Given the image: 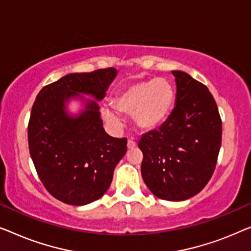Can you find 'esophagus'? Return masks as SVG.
<instances>
[{
    "label": "esophagus",
    "mask_w": 251,
    "mask_h": 251,
    "mask_svg": "<svg viewBox=\"0 0 251 251\" xmlns=\"http://www.w3.org/2000/svg\"><path fill=\"white\" fill-rule=\"evenodd\" d=\"M135 147H136L135 141H134L133 139H129L128 142H127V148H128V149H134Z\"/></svg>",
    "instance_id": "obj_1"
}]
</instances>
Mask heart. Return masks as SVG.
Here are the masks:
<instances>
[{"label": "heart", "mask_w": 251, "mask_h": 251, "mask_svg": "<svg viewBox=\"0 0 251 251\" xmlns=\"http://www.w3.org/2000/svg\"><path fill=\"white\" fill-rule=\"evenodd\" d=\"M175 103V89L166 78H150L128 84L114 98V105L119 112L132 115L137 128L143 132L157 129L171 115ZM105 121L119 124L114 110L103 109Z\"/></svg>", "instance_id": "1"}]
</instances>
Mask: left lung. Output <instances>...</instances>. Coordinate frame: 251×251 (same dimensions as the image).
Segmentation results:
<instances>
[{
  "label": "left lung",
  "mask_w": 251,
  "mask_h": 251,
  "mask_svg": "<svg viewBox=\"0 0 251 251\" xmlns=\"http://www.w3.org/2000/svg\"><path fill=\"white\" fill-rule=\"evenodd\" d=\"M176 103L164 124L141 137V174L154 196L182 201L196 196L213 176L222 143V119L206 85L179 70Z\"/></svg>",
  "instance_id": "8db88e82"
}]
</instances>
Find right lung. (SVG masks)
<instances>
[{
	"mask_svg": "<svg viewBox=\"0 0 251 251\" xmlns=\"http://www.w3.org/2000/svg\"><path fill=\"white\" fill-rule=\"evenodd\" d=\"M117 69L69 74L37 94L28 123V146L37 175L51 196L83 206L100 198L111 184L116 165L125 156L127 139L108 135L99 104ZM80 97L86 109L78 116L65 111V102Z\"/></svg>",
	"mask_w": 251,
	"mask_h": 251,
	"instance_id": "right-lung-1",
	"label": "right lung"
}]
</instances>
